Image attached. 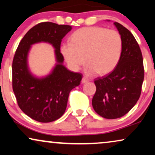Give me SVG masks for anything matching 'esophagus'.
<instances>
[{"label": "esophagus", "mask_w": 155, "mask_h": 155, "mask_svg": "<svg viewBox=\"0 0 155 155\" xmlns=\"http://www.w3.org/2000/svg\"><path fill=\"white\" fill-rule=\"evenodd\" d=\"M88 81H89V80H88L86 77H83V78H82V79H81V84H86V83H87Z\"/></svg>", "instance_id": "1"}]
</instances>
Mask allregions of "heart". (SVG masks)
I'll return each mask as SVG.
<instances>
[{"mask_svg":"<svg viewBox=\"0 0 155 155\" xmlns=\"http://www.w3.org/2000/svg\"><path fill=\"white\" fill-rule=\"evenodd\" d=\"M61 51L71 70L85 68L88 76L106 75L116 68L122 52V38L119 32L100 26L84 27L71 36V42L64 43Z\"/></svg>","mask_w":155,"mask_h":155,"instance_id":"obj_1","label":"heart"}]
</instances>
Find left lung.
Wrapping results in <instances>:
<instances>
[{
    "label": "left lung",
    "mask_w": 155,
    "mask_h": 155,
    "mask_svg": "<svg viewBox=\"0 0 155 155\" xmlns=\"http://www.w3.org/2000/svg\"><path fill=\"white\" fill-rule=\"evenodd\" d=\"M114 24L122 38V52L113 71L94 81L97 90L92 99L94 111L105 119L128 113L137 102L144 81L142 54L136 39L120 23Z\"/></svg>",
    "instance_id": "8db88e82"
}]
</instances>
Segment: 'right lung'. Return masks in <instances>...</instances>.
<instances>
[{"mask_svg":"<svg viewBox=\"0 0 155 155\" xmlns=\"http://www.w3.org/2000/svg\"><path fill=\"white\" fill-rule=\"evenodd\" d=\"M71 29V25L40 23L25 34L15 51L12 64L13 92L21 110L39 122L59 119L66 111L70 91L81 81V74L65 67L60 52L62 38ZM41 42L54 47L57 63L49 74L37 78L29 69L28 57L32 45Z\"/></svg>","mask_w":155,"mask_h":155,"instance_id":"1","label":"right lung"}]
</instances>
